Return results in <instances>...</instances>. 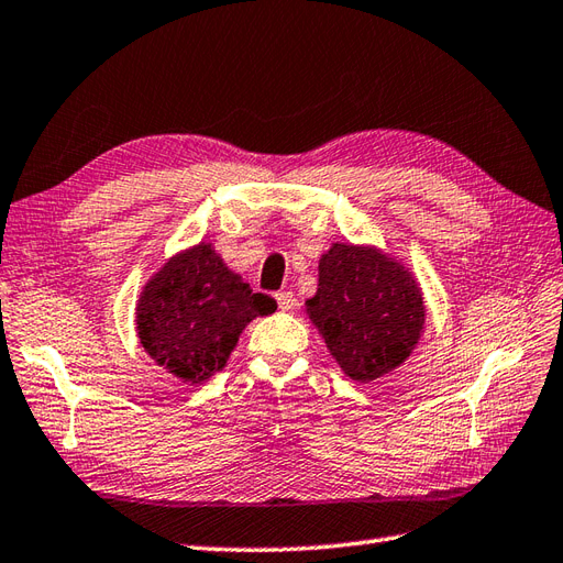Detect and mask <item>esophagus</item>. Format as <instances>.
<instances>
[{"label": "esophagus", "mask_w": 563, "mask_h": 563, "mask_svg": "<svg viewBox=\"0 0 563 563\" xmlns=\"http://www.w3.org/2000/svg\"><path fill=\"white\" fill-rule=\"evenodd\" d=\"M274 298H277V303H279V308L282 310H294L296 308V294L294 291H277L274 294Z\"/></svg>", "instance_id": "1"}]
</instances>
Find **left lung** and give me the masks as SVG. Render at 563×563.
<instances>
[{
    "mask_svg": "<svg viewBox=\"0 0 563 563\" xmlns=\"http://www.w3.org/2000/svg\"><path fill=\"white\" fill-rule=\"evenodd\" d=\"M306 308L341 369L358 382L399 367L424 324L416 279L375 249L346 243L322 255L318 294Z\"/></svg>",
    "mask_w": 563,
    "mask_h": 563,
    "instance_id": "left-lung-1",
    "label": "left lung"
}]
</instances>
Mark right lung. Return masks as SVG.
Segmentation results:
<instances>
[{
    "label": "right lung",
    "mask_w": 563,
    "mask_h": 563,
    "mask_svg": "<svg viewBox=\"0 0 563 563\" xmlns=\"http://www.w3.org/2000/svg\"><path fill=\"white\" fill-rule=\"evenodd\" d=\"M274 310V298L253 294L210 243H200L150 279L135 324L150 358L198 385L227 365L245 324Z\"/></svg>",
    "instance_id": "add662e5"
}]
</instances>
